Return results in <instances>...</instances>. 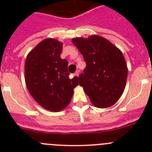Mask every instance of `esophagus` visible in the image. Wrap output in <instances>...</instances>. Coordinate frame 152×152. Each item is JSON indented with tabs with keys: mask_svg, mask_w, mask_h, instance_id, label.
I'll return each instance as SVG.
<instances>
[{
	"mask_svg": "<svg viewBox=\"0 0 152 152\" xmlns=\"http://www.w3.org/2000/svg\"><path fill=\"white\" fill-rule=\"evenodd\" d=\"M75 75H76V76H77V77H78V76H79V71H77V72H75Z\"/></svg>",
	"mask_w": 152,
	"mask_h": 152,
	"instance_id": "obj_1",
	"label": "esophagus"
}]
</instances>
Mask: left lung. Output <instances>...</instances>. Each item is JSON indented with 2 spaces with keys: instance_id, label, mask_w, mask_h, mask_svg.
<instances>
[{
  "instance_id": "1",
  "label": "left lung",
  "mask_w": 152,
  "mask_h": 152,
  "mask_svg": "<svg viewBox=\"0 0 152 152\" xmlns=\"http://www.w3.org/2000/svg\"><path fill=\"white\" fill-rule=\"evenodd\" d=\"M86 62L79 75L91 103L98 108H107L116 103L126 87L128 68L121 51L102 36L72 39Z\"/></svg>"
}]
</instances>
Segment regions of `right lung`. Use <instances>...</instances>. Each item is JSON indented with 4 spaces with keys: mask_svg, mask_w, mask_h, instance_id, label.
<instances>
[{
    "mask_svg": "<svg viewBox=\"0 0 152 152\" xmlns=\"http://www.w3.org/2000/svg\"><path fill=\"white\" fill-rule=\"evenodd\" d=\"M62 43L54 39L40 42L25 62V81L31 96L40 106L58 112L69 104L78 77L70 78L68 62L61 59Z\"/></svg>",
    "mask_w": 152,
    "mask_h": 152,
    "instance_id": "add662e5",
    "label": "right lung"
}]
</instances>
